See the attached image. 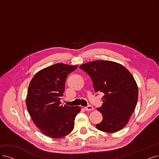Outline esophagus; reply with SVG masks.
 I'll return each instance as SVG.
<instances>
[{"instance_id": "obj_1", "label": "esophagus", "mask_w": 159, "mask_h": 159, "mask_svg": "<svg viewBox=\"0 0 159 159\" xmlns=\"http://www.w3.org/2000/svg\"><path fill=\"white\" fill-rule=\"evenodd\" d=\"M84 109H85L86 111H92V110L93 109V106H92V105H88V106L85 107H84Z\"/></svg>"}]
</instances>
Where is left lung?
<instances>
[{
    "label": "left lung",
    "mask_w": 159,
    "mask_h": 159,
    "mask_svg": "<svg viewBox=\"0 0 159 159\" xmlns=\"http://www.w3.org/2000/svg\"><path fill=\"white\" fill-rule=\"evenodd\" d=\"M90 76L96 92H103V105L98 110L102 121L98 130L114 133L124 128L136 106L138 89L132 74L122 65L98 60L79 66Z\"/></svg>",
    "instance_id": "left-lung-1"
}]
</instances>
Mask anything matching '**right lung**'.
<instances>
[{"mask_svg": "<svg viewBox=\"0 0 159 159\" xmlns=\"http://www.w3.org/2000/svg\"><path fill=\"white\" fill-rule=\"evenodd\" d=\"M78 66L56 63L37 73L29 84L27 108L32 120L44 135L52 138L67 136L73 130L80 107L61 105L69 74Z\"/></svg>", "mask_w": 159, "mask_h": 159, "instance_id": "add662e5", "label": "right lung"}]
</instances>
